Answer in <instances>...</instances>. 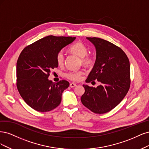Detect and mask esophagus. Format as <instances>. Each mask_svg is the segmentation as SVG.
Wrapping results in <instances>:
<instances>
[{
    "instance_id": "esophagus-1",
    "label": "esophagus",
    "mask_w": 149,
    "mask_h": 149,
    "mask_svg": "<svg viewBox=\"0 0 149 149\" xmlns=\"http://www.w3.org/2000/svg\"><path fill=\"white\" fill-rule=\"evenodd\" d=\"M76 86H77V85H76L75 84H74V83H71V84H70V87L71 88H74V87H76Z\"/></svg>"
}]
</instances>
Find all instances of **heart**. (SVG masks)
Masks as SVG:
<instances>
[{"mask_svg": "<svg viewBox=\"0 0 149 149\" xmlns=\"http://www.w3.org/2000/svg\"><path fill=\"white\" fill-rule=\"evenodd\" d=\"M72 53L77 55L81 57V63L84 65L89 66L92 65L94 62V58L88 54V48L84 43L81 42H77L71 45L69 49ZM57 62L59 65H63L64 62V54L62 51H59L56 56ZM85 74V72L82 70L77 71H71L67 73L66 77L72 81H79L82 78V75Z\"/></svg>", "mask_w": 149, "mask_h": 149, "instance_id": "1", "label": "heart"}]
</instances>
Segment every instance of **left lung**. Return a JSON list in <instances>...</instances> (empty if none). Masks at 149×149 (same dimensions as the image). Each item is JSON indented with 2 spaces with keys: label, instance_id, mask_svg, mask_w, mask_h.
I'll return each mask as SVG.
<instances>
[{
  "label": "left lung",
  "instance_id": "obj_1",
  "mask_svg": "<svg viewBox=\"0 0 149 149\" xmlns=\"http://www.w3.org/2000/svg\"><path fill=\"white\" fill-rule=\"evenodd\" d=\"M95 45L97 58L86 82L98 80L97 88L83 85L85 93L81 102L97 114L111 111L125 97L130 88V64L127 55L119 47L99 38H87Z\"/></svg>",
  "mask_w": 149,
  "mask_h": 149
}]
</instances>
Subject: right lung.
I'll list each match as a JSON object with an SVG mask.
<instances>
[{
	"label": "right lung",
	"instance_id": "add662e5",
	"mask_svg": "<svg viewBox=\"0 0 149 149\" xmlns=\"http://www.w3.org/2000/svg\"><path fill=\"white\" fill-rule=\"evenodd\" d=\"M75 37L49 35L24 48L17 62V87L22 98L33 109L47 112L61 102L62 93L69 83L48 80L52 69L58 67L56 56Z\"/></svg>",
	"mask_w": 149,
	"mask_h": 149
}]
</instances>
